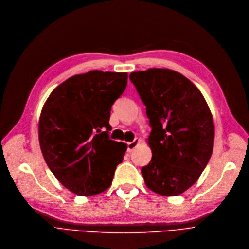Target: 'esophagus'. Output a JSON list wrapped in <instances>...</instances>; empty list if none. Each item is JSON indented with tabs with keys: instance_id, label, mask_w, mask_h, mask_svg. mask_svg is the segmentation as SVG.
Here are the masks:
<instances>
[{
	"instance_id": "obj_1",
	"label": "esophagus",
	"mask_w": 249,
	"mask_h": 249,
	"mask_svg": "<svg viewBox=\"0 0 249 249\" xmlns=\"http://www.w3.org/2000/svg\"><path fill=\"white\" fill-rule=\"evenodd\" d=\"M139 142H140V140L138 138H135L132 142H128L127 143V152H129V153L132 152L134 149L137 147Z\"/></svg>"
}]
</instances>
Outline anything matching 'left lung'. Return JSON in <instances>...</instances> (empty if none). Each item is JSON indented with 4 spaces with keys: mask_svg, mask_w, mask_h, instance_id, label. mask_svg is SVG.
<instances>
[{
    "mask_svg": "<svg viewBox=\"0 0 249 249\" xmlns=\"http://www.w3.org/2000/svg\"><path fill=\"white\" fill-rule=\"evenodd\" d=\"M152 127V159L141 169L146 186L177 196L199 178L212 155L215 128L202 93L188 78L169 69L129 74Z\"/></svg>",
    "mask_w": 249,
    "mask_h": 249,
    "instance_id": "8db88e82",
    "label": "left lung"
}]
</instances>
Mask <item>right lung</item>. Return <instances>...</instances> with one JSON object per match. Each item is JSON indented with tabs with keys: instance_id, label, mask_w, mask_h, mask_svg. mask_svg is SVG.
I'll list each match as a JSON object with an SVG mask.
<instances>
[{
	"instance_id": "obj_1",
	"label": "right lung",
	"mask_w": 249,
	"mask_h": 249,
	"mask_svg": "<svg viewBox=\"0 0 249 249\" xmlns=\"http://www.w3.org/2000/svg\"><path fill=\"white\" fill-rule=\"evenodd\" d=\"M127 84L126 72L90 71L57 86L39 119L43 157L57 179L79 196L105 191L127 146L109 138L111 108Z\"/></svg>"
}]
</instances>
